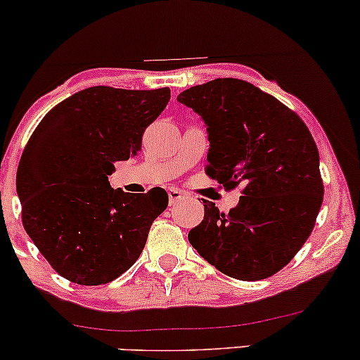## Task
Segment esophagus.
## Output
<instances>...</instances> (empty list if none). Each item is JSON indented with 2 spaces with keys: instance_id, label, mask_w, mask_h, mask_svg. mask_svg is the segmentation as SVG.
I'll use <instances>...</instances> for the list:
<instances>
[{
  "instance_id": "esophagus-1",
  "label": "esophagus",
  "mask_w": 360,
  "mask_h": 360,
  "mask_svg": "<svg viewBox=\"0 0 360 360\" xmlns=\"http://www.w3.org/2000/svg\"><path fill=\"white\" fill-rule=\"evenodd\" d=\"M167 194H169V201H171V205L179 203V201H183L184 198L188 196V194L183 193L181 189H177V188H169Z\"/></svg>"
}]
</instances>
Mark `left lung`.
<instances>
[{
    "label": "left lung",
    "mask_w": 360,
    "mask_h": 360,
    "mask_svg": "<svg viewBox=\"0 0 360 360\" xmlns=\"http://www.w3.org/2000/svg\"><path fill=\"white\" fill-rule=\"evenodd\" d=\"M177 101L208 127L206 174L225 189L242 184L240 201L229 213L205 200V218L189 242L230 278H269L298 254L321 208L315 140L295 111L242 79L193 86Z\"/></svg>",
    "instance_id": "8db88e82"
}]
</instances>
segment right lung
<instances>
[{
	"mask_svg": "<svg viewBox=\"0 0 360 360\" xmlns=\"http://www.w3.org/2000/svg\"><path fill=\"white\" fill-rule=\"evenodd\" d=\"M171 89L94 86L53 106L28 140L16 193L22 223L62 278L100 286L134 266L152 221L167 208L162 188L128 194L110 186L117 160L139 155L146 128Z\"/></svg>",
	"mask_w": 360,
	"mask_h": 360,
	"instance_id": "obj_1",
	"label": "right lung"
}]
</instances>
